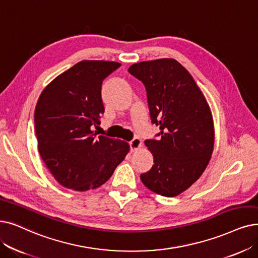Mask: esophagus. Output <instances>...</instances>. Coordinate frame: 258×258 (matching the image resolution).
Instances as JSON below:
<instances>
[{
    "mask_svg": "<svg viewBox=\"0 0 258 258\" xmlns=\"http://www.w3.org/2000/svg\"><path fill=\"white\" fill-rule=\"evenodd\" d=\"M129 144H130L131 151H137V150L141 149V147H142V141L139 138L133 139Z\"/></svg>",
    "mask_w": 258,
    "mask_h": 258,
    "instance_id": "34e87169",
    "label": "esophagus"
}]
</instances>
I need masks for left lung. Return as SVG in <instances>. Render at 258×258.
Segmentation results:
<instances>
[{
	"label": "left lung",
	"mask_w": 258,
	"mask_h": 258,
	"mask_svg": "<svg viewBox=\"0 0 258 258\" xmlns=\"http://www.w3.org/2000/svg\"><path fill=\"white\" fill-rule=\"evenodd\" d=\"M128 71L145 86L151 121L161 130L159 140L145 141L154 164L141 180L153 192L176 197L201 177L212 158L215 129L211 108L177 60L142 61Z\"/></svg>",
	"instance_id": "obj_1"
}]
</instances>
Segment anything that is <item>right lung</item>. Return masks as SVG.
I'll use <instances>...</instances> for the list:
<instances>
[{
	"instance_id": "right-lung-1",
	"label": "right lung",
	"mask_w": 258,
	"mask_h": 258,
	"mask_svg": "<svg viewBox=\"0 0 258 258\" xmlns=\"http://www.w3.org/2000/svg\"><path fill=\"white\" fill-rule=\"evenodd\" d=\"M120 63L82 60L58 75L40 94L35 109L38 150L55 180L77 191L106 183L130 150L129 144L92 128L105 112L101 84Z\"/></svg>"
}]
</instances>
